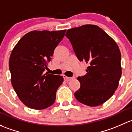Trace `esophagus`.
Wrapping results in <instances>:
<instances>
[{
    "instance_id": "esophagus-1",
    "label": "esophagus",
    "mask_w": 132,
    "mask_h": 132,
    "mask_svg": "<svg viewBox=\"0 0 132 132\" xmlns=\"http://www.w3.org/2000/svg\"><path fill=\"white\" fill-rule=\"evenodd\" d=\"M63 78H64V80L65 81H70V80L72 79V77H67V76H65V75H63Z\"/></svg>"
}]
</instances>
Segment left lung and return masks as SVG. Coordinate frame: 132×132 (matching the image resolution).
Here are the masks:
<instances>
[{"instance_id": "left-lung-1", "label": "left lung", "mask_w": 132, "mask_h": 132, "mask_svg": "<svg viewBox=\"0 0 132 132\" xmlns=\"http://www.w3.org/2000/svg\"><path fill=\"white\" fill-rule=\"evenodd\" d=\"M65 36L79 60L89 65L86 75L77 77L81 86L76 98L91 107L104 104L113 95L121 76V56L116 42L94 25L69 29Z\"/></svg>"}]
</instances>
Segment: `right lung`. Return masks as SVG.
<instances>
[{
  "label": "right lung",
  "instance_id": "add662e5",
  "mask_svg": "<svg viewBox=\"0 0 132 132\" xmlns=\"http://www.w3.org/2000/svg\"><path fill=\"white\" fill-rule=\"evenodd\" d=\"M65 31H31L12 51L9 59L11 83L26 106L41 110L55 102L56 91L63 78L44 71Z\"/></svg>",
  "mask_w": 132,
  "mask_h": 132
}]
</instances>
